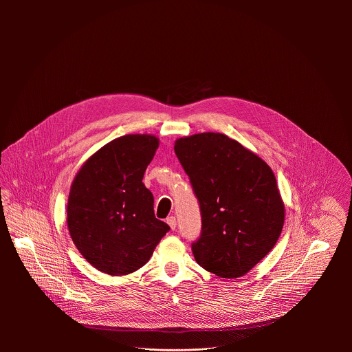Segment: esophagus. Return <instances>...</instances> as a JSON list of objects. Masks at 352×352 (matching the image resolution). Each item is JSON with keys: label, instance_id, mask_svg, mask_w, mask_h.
Returning <instances> with one entry per match:
<instances>
[{"label": "esophagus", "instance_id": "34e87169", "mask_svg": "<svg viewBox=\"0 0 352 352\" xmlns=\"http://www.w3.org/2000/svg\"><path fill=\"white\" fill-rule=\"evenodd\" d=\"M166 223L169 225V228H170L172 230L176 229V218H175V217H172V215L168 217V218H166Z\"/></svg>", "mask_w": 352, "mask_h": 352}]
</instances>
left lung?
Wrapping results in <instances>:
<instances>
[{"mask_svg":"<svg viewBox=\"0 0 352 352\" xmlns=\"http://www.w3.org/2000/svg\"><path fill=\"white\" fill-rule=\"evenodd\" d=\"M175 153L199 201L197 263L221 278H240L271 251L283 229L285 203L270 165L221 133L176 140Z\"/></svg>","mask_w":352,"mask_h":352,"instance_id":"1","label":"left lung"}]
</instances>
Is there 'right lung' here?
I'll list each match as a JSON object with an SVG mask.
<instances>
[{
    "mask_svg": "<svg viewBox=\"0 0 352 352\" xmlns=\"http://www.w3.org/2000/svg\"><path fill=\"white\" fill-rule=\"evenodd\" d=\"M160 140L129 134L94 153L77 172L67 199V228L84 258L120 276L144 267L169 226L154 217L142 183Z\"/></svg>",
    "mask_w": 352,
    "mask_h": 352,
    "instance_id": "obj_1",
    "label": "right lung"
}]
</instances>
